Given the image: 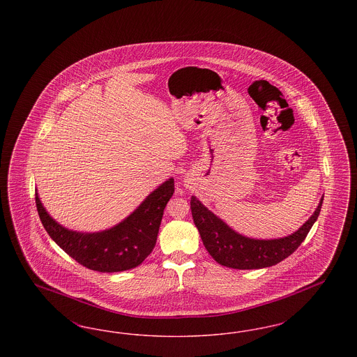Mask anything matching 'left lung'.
<instances>
[{"instance_id": "obj_1", "label": "left lung", "mask_w": 357, "mask_h": 357, "mask_svg": "<svg viewBox=\"0 0 357 357\" xmlns=\"http://www.w3.org/2000/svg\"><path fill=\"white\" fill-rule=\"evenodd\" d=\"M324 197L312 217L293 234L275 239H255L241 236L213 214L195 197H191V214L206 250L223 266L233 269L269 268L294 253L317 221Z\"/></svg>"}]
</instances>
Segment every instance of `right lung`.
Returning a JSON list of instances; mask_svg holds the SVG:
<instances>
[{"label":"right lung","mask_w":357,"mask_h":357,"mask_svg":"<svg viewBox=\"0 0 357 357\" xmlns=\"http://www.w3.org/2000/svg\"><path fill=\"white\" fill-rule=\"evenodd\" d=\"M174 194L170 178L139 204L132 214L98 233L68 230L54 221L36 192V206L50 237L75 261L91 271L115 273L134 269L153 252L163 211Z\"/></svg>","instance_id":"1"}]
</instances>
